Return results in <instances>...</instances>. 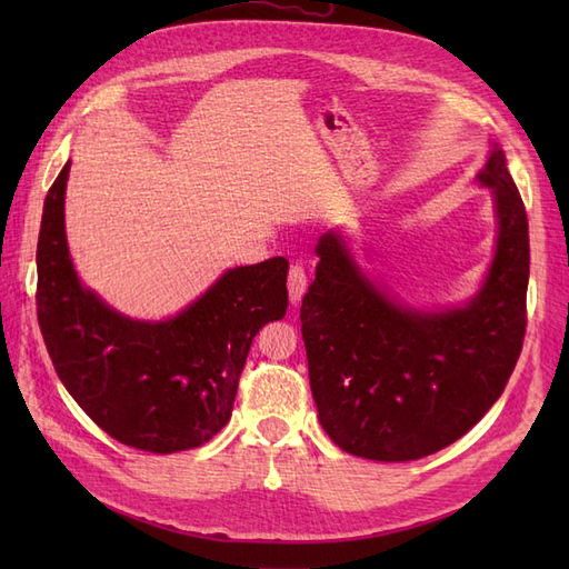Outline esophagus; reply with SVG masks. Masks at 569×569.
<instances>
[{
  "mask_svg": "<svg viewBox=\"0 0 569 569\" xmlns=\"http://www.w3.org/2000/svg\"><path fill=\"white\" fill-rule=\"evenodd\" d=\"M287 287H289V301L291 303H299L301 297L306 295V287H308V278H306V268L301 263H291L289 268V280H287Z\"/></svg>",
  "mask_w": 569,
  "mask_h": 569,
  "instance_id": "34e87169",
  "label": "esophagus"
}]
</instances>
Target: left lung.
<instances>
[{"label": "left lung", "instance_id": "1", "mask_svg": "<svg viewBox=\"0 0 569 569\" xmlns=\"http://www.w3.org/2000/svg\"><path fill=\"white\" fill-rule=\"evenodd\" d=\"M477 178L493 189L498 244L465 308L393 303L337 232L320 237L301 335L320 425L341 451L382 462L437 453L470 432L510 380L527 330V211L501 149Z\"/></svg>", "mask_w": 569, "mask_h": 569}]
</instances>
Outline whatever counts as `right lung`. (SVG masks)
I'll return each mask as SVG.
<instances>
[{"mask_svg":"<svg viewBox=\"0 0 569 569\" xmlns=\"http://www.w3.org/2000/svg\"><path fill=\"white\" fill-rule=\"evenodd\" d=\"M68 170L49 187L38 239V322L51 363L116 441L163 456L197 449L230 420L253 337L287 313V258L228 270L170 320H130L73 270L63 230Z\"/></svg>","mask_w":569,"mask_h":569,"instance_id":"add662e5","label":"right lung"}]
</instances>
